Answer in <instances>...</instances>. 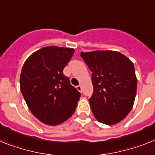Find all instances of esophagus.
<instances>
[{
	"label": "esophagus",
	"instance_id": "34e87169",
	"mask_svg": "<svg viewBox=\"0 0 155 155\" xmlns=\"http://www.w3.org/2000/svg\"><path fill=\"white\" fill-rule=\"evenodd\" d=\"M76 88H77V90L79 91H82V86L81 85H79L76 87Z\"/></svg>",
	"mask_w": 155,
	"mask_h": 155
}]
</instances>
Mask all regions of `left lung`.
<instances>
[{"label":"left lung","instance_id":"8db88e82","mask_svg":"<svg viewBox=\"0 0 155 155\" xmlns=\"http://www.w3.org/2000/svg\"><path fill=\"white\" fill-rule=\"evenodd\" d=\"M80 55L92 71L94 92L89 103L94 117L108 125L117 124L132 110L136 97L133 63L112 50L81 52Z\"/></svg>","mask_w":155,"mask_h":155}]
</instances>
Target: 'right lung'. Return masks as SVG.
Wrapping results in <instances>:
<instances>
[{"mask_svg":"<svg viewBox=\"0 0 155 155\" xmlns=\"http://www.w3.org/2000/svg\"><path fill=\"white\" fill-rule=\"evenodd\" d=\"M73 54L71 48L47 46L32 53L22 68V94L33 115L44 124H61L77 106L80 93L63 73Z\"/></svg>","mask_w":155,"mask_h":155,"instance_id":"add662e5","label":"right lung"}]
</instances>
